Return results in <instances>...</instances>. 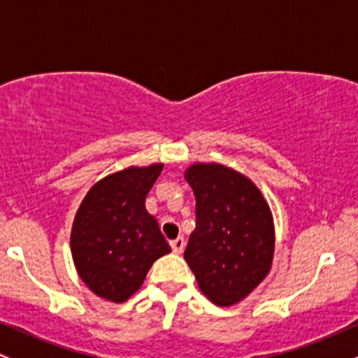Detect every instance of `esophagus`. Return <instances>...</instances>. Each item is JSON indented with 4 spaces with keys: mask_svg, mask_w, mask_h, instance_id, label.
Wrapping results in <instances>:
<instances>
[{
    "mask_svg": "<svg viewBox=\"0 0 358 358\" xmlns=\"http://www.w3.org/2000/svg\"><path fill=\"white\" fill-rule=\"evenodd\" d=\"M170 245H171V249H173L175 254H182L183 248H185V239L183 237H176V239L170 242Z\"/></svg>",
    "mask_w": 358,
    "mask_h": 358,
    "instance_id": "34e87169",
    "label": "esophagus"
}]
</instances>
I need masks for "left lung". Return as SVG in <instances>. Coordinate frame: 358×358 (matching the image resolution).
<instances>
[{"instance_id": "obj_1", "label": "left lung", "mask_w": 358, "mask_h": 358, "mask_svg": "<svg viewBox=\"0 0 358 358\" xmlns=\"http://www.w3.org/2000/svg\"><path fill=\"white\" fill-rule=\"evenodd\" d=\"M195 195V231L185 261L217 306L244 299L268 276L274 254L269 205L248 176L217 163L185 171Z\"/></svg>"}]
</instances>
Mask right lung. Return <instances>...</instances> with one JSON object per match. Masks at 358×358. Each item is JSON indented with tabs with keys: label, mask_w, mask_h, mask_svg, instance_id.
Masks as SVG:
<instances>
[{
	"label": "right lung",
	"mask_w": 358,
	"mask_h": 358,
	"mask_svg": "<svg viewBox=\"0 0 358 358\" xmlns=\"http://www.w3.org/2000/svg\"><path fill=\"white\" fill-rule=\"evenodd\" d=\"M163 165L131 166L90 188L72 225L71 249L82 281L97 296L126 301L158 257L171 252L145 200Z\"/></svg>",
	"instance_id": "obj_1"
}]
</instances>
